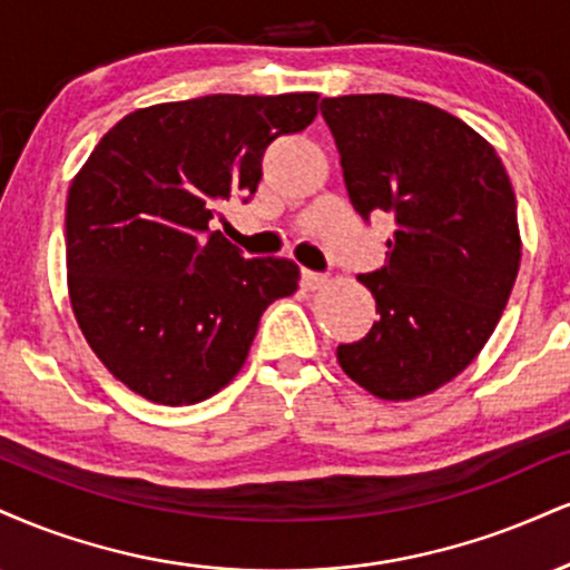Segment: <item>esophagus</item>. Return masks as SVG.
Wrapping results in <instances>:
<instances>
[{
    "label": "esophagus",
    "mask_w": 570,
    "mask_h": 570,
    "mask_svg": "<svg viewBox=\"0 0 570 570\" xmlns=\"http://www.w3.org/2000/svg\"><path fill=\"white\" fill-rule=\"evenodd\" d=\"M326 284V276L324 273H313V271H303V289L313 292V289H321V286Z\"/></svg>",
    "instance_id": "obj_1"
}]
</instances>
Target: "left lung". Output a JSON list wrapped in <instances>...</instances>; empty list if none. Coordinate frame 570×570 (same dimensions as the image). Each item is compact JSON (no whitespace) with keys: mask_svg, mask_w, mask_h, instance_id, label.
<instances>
[{"mask_svg":"<svg viewBox=\"0 0 570 570\" xmlns=\"http://www.w3.org/2000/svg\"><path fill=\"white\" fill-rule=\"evenodd\" d=\"M321 114L355 212L395 219L385 265L358 276L380 318L337 361L376 397L428 395L470 366L502 318L520 267L515 190L491 142L430 102L342 95Z\"/></svg>","mask_w":570,"mask_h":570,"instance_id":"8db88e82","label":"left lung"}]
</instances>
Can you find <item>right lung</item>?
Returning <instances> with one entry per match:
<instances>
[{"instance_id":"obj_1","label":"right lung","mask_w":570,"mask_h":570,"mask_svg":"<svg viewBox=\"0 0 570 570\" xmlns=\"http://www.w3.org/2000/svg\"><path fill=\"white\" fill-rule=\"evenodd\" d=\"M318 95H207L108 129L66 202L68 297L102 366L161 406L207 401L242 372L259 315L297 292L284 257L246 259L212 219L249 202L263 154L303 132Z\"/></svg>"}]
</instances>
